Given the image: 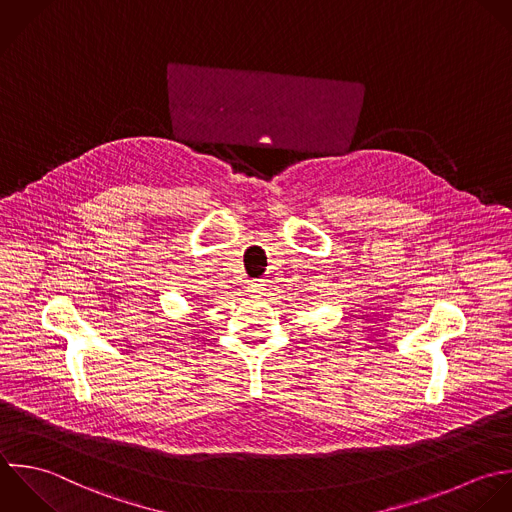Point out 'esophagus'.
Returning <instances> with one entry per match:
<instances>
[{"mask_svg":"<svg viewBox=\"0 0 512 512\" xmlns=\"http://www.w3.org/2000/svg\"><path fill=\"white\" fill-rule=\"evenodd\" d=\"M247 291L251 293V295H261L263 291H265V283L261 281V279H255V281H249L247 283Z\"/></svg>","mask_w":512,"mask_h":512,"instance_id":"34e87169","label":"esophagus"}]
</instances>
